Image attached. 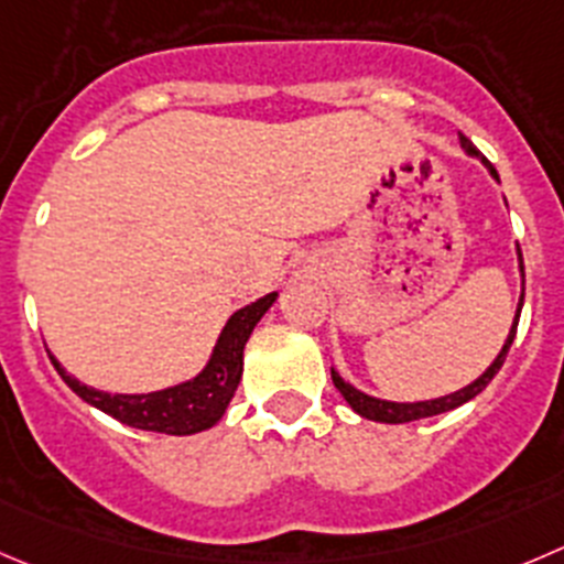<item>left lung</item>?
Instances as JSON below:
<instances>
[{
  "label": "left lung",
  "instance_id": "8db88e82",
  "mask_svg": "<svg viewBox=\"0 0 564 564\" xmlns=\"http://www.w3.org/2000/svg\"><path fill=\"white\" fill-rule=\"evenodd\" d=\"M459 147H463V152L468 154V158L479 160L481 165L487 169V174L492 176V180L501 185V180H498L496 169H492L490 163H487L485 158L479 154V149L474 147V143L468 141V138L459 132ZM503 205H507V198H503ZM518 251V271H520V299H518V310H514V318H512V326H509V335L507 340H503L501 351L496 354V359H492L490 366L485 368V373L481 377H476L474 382L465 384V388L454 390V393L448 395H440V399H426V401H388V399H377V395L371 393H362L359 388H354L351 382H346V379L337 373V368L332 366V382H335V388L340 390V395L346 399V404L351 406L354 412H357L359 417H368V421H377V423H410V421H421V417H432V415H443V412H452L457 410V406L468 404L470 399H476V395L481 393V390L487 388V384L492 382V377H496L498 371H501L503 359H507L509 354V346H512L514 340V332H518V321H520V310H523V293H527V279H523V254Z\"/></svg>",
  "mask_w": 564,
  "mask_h": 564
}]
</instances>
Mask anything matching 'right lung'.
Here are the masks:
<instances>
[{
  "instance_id": "obj_1",
  "label": "right lung",
  "mask_w": 564,
  "mask_h": 564,
  "mask_svg": "<svg viewBox=\"0 0 564 564\" xmlns=\"http://www.w3.org/2000/svg\"><path fill=\"white\" fill-rule=\"evenodd\" d=\"M276 291L265 293L257 302L235 310L227 324H224L205 368L196 377L185 379V382L169 384V388L152 390V393H107V390L88 388L61 366V359L55 354H50V359L63 382L85 404L96 406L105 415L116 417V421L127 423L132 429L185 437V434L213 429L224 417L235 390H238L240 377H243L246 343H249L251 332L260 324L262 315L268 313V307L276 302Z\"/></svg>"
}]
</instances>
